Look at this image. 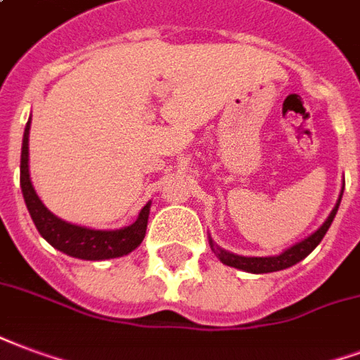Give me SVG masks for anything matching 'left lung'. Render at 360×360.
Returning a JSON list of instances; mask_svg holds the SVG:
<instances>
[{"label":"left lung","instance_id":"8db88e82","mask_svg":"<svg viewBox=\"0 0 360 360\" xmlns=\"http://www.w3.org/2000/svg\"><path fill=\"white\" fill-rule=\"evenodd\" d=\"M342 194H340V198H338L334 210L330 212L328 219L324 221L321 227L316 229L311 236H307L305 240L297 242V244H294V246L288 248V250H284L281 255H271V257H244V255H236L227 252V250H221L219 246H215L212 238H210V246H212V250L217 254L221 263H225L229 267L242 269V271H246V273L262 275V273H275V271L288 269L292 267V265H295V263L302 262V259H305V257L319 246V242L324 238V234H326V231H328L330 225H332V221L336 217L338 207H340V202H342Z\"/></svg>","mask_w":360,"mask_h":360}]
</instances>
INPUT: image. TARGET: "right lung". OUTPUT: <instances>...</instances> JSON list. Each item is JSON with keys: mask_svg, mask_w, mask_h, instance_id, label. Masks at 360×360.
Instances as JSON below:
<instances>
[{"mask_svg": "<svg viewBox=\"0 0 360 360\" xmlns=\"http://www.w3.org/2000/svg\"><path fill=\"white\" fill-rule=\"evenodd\" d=\"M32 120V118H30ZM30 120L24 127L22 153H20V188H22L24 202L30 212L34 225L49 242L53 248L60 250L63 254L78 257V259H89V262H101V259H112L122 257L133 252L139 246L146 233V223L150 214V202L141 210L139 217L129 227L116 229V231H97V229L79 227L66 221L58 219L51 214L39 196L34 191L30 181V169H28V137H30Z\"/></svg>", "mask_w": 360, "mask_h": 360, "instance_id": "right-lung-1", "label": "right lung"}]
</instances>
